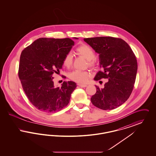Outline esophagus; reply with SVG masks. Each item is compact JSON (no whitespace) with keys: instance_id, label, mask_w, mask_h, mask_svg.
<instances>
[{"instance_id":"34e87169","label":"esophagus","mask_w":156,"mask_h":156,"mask_svg":"<svg viewBox=\"0 0 156 156\" xmlns=\"http://www.w3.org/2000/svg\"><path fill=\"white\" fill-rule=\"evenodd\" d=\"M78 85L80 86V87H82V88H85V87H86L87 86V85H85V84H80V83H78Z\"/></svg>"}]
</instances>
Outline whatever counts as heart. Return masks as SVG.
I'll return each instance as SVG.
<instances>
[{"instance_id": "1", "label": "heart", "mask_w": 156, "mask_h": 156, "mask_svg": "<svg viewBox=\"0 0 156 156\" xmlns=\"http://www.w3.org/2000/svg\"><path fill=\"white\" fill-rule=\"evenodd\" d=\"M75 51L78 55L81 56L87 60V65L89 67L93 69L97 68L98 64L97 59L95 58V52L89 45L85 44L81 45L76 48ZM73 63V55L71 52H68L63 58V66L67 68H69L72 66ZM90 76V73L88 71L75 70L68 75V77L70 80L80 83H84L87 82Z\"/></svg>"}]
</instances>
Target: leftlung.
<instances>
[{
    "label": "left lung",
    "mask_w": 156,
    "mask_h": 156,
    "mask_svg": "<svg viewBox=\"0 0 156 156\" xmlns=\"http://www.w3.org/2000/svg\"><path fill=\"white\" fill-rule=\"evenodd\" d=\"M83 40L99 54L102 71L94 80L108 79L104 88H97L90 98L92 104L102 110L114 109L124 104L133 89L137 71L136 56L123 40L113 37H97Z\"/></svg>",
    "instance_id": "1"
}]
</instances>
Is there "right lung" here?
<instances>
[{
	"mask_svg": "<svg viewBox=\"0 0 156 156\" xmlns=\"http://www.w3.org/2000/svg\"><path fill=\"white\" fill-rule=\"evenodd\" d=\"M74 45L69 38H40L23 50L18 75L28 99L37 109L59 111L69 103L76 83L64 81L55 87L52 75L62 69L63 58Z\"/></svg>",
	"mask_w": 156,
	"mask_h": 156,
	"instance_id": "add662e5",
	"label": "right lung"
}]
</instances>
